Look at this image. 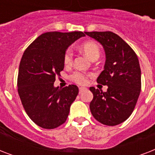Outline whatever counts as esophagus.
<instances>
[{
	"mask_svg": "<svg viewBox=\"0 0 155 155\" xmlns=\"http://www.w3.org/2000/svg\"><path fill=\"white\" fill-rule=\"evenodd\" d=\"M86 89V88H85V87H80V88H79V90H80V93H81V92H84V90Z\"/></svg>",
	"mask_w": 155,
	"mask_h": 155,
	"instance_id": "obj_1",
	"label": "esophagus"
}]
</instances>
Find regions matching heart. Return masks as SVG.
<instances>
[{"instance_id": "obj_1", "label": "heart", "mask_w": 155, "mask_h": 155, "mask_svg": "<svg viewBox=\"0 0 155 155\" xmlns=\"http://www.w3.org/2000/svg\"><path fill=\"white\" fill-rule=\"evenodd\" d=\"M80 50L82 52L89 58L91 60L98 58L101 54L99 45L95 42H85L80 46ZM64 63L65 65H71L73 62V52L71 49H68L64 54ZM87 75L82 72H75L71 75L73 81L79 84H87Z\"/></svg>"}]
</instances>
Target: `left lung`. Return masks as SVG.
I'll return each mask as SVG.
<instances>
[{"label":"left lung","instance_id":"left-lung-1","mask_svg":"<svg viewBox=\"0 0 155 155\" xmlns=\"http://www.w3.org/2000/svg\"><path fill=\"white\" fill-rule=\"evenodd\" d=\"M103 46L106 60L97 83L106 92L91 87L92 116L105 125H119L130 117L141 92V68L137 54L124 40L110 31L84 32Z\"/></svg>","mask_w":155,"mask_h":155}]
</instances>
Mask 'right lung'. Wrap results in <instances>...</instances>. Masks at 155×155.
<instances>
[{"mask_svg": "<svg viewBox=\"0 0 155 155\" xmlns=\"http://www.w3.org/2000/svg\"><path fill=\"white\" fill-rule=\"evenodd\" d=\"M85 35L80 31L42 34L26 48L21 59L18 91L27 115L43 129H54L65 122L79 88L76 85L54 87L56 76L64 68V54Z\"/></svg>", "mask_w": 155, "mask_h": 155, "instance_id": "obj_1", "label": "right lung"}]
</instances>
